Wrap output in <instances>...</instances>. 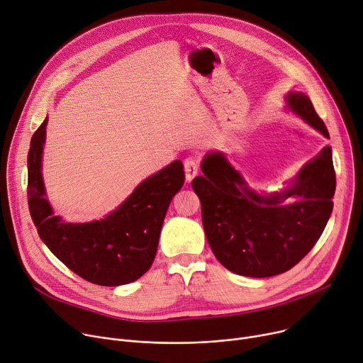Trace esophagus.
<instances>
[{"label": "esophagus", "instance_id": "1", "mask_svg": "<svg viewBox=\"0 0 363 363\" xmlns=\"http://www.w3.org/2000/svg\"><path fill=\"white\" fill-rule=\"evenodd\" d=\"M184 173H186V180L191 182L199 173V160L196 157H187L184 160Z\"/></svg>", "mask_w": 363, "mask_h": 363}]
</instances>
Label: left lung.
<instances>
[{"label":"left lung","instance_id":"obj_1","mask_svg":"<svg viewBox=\"0 0 363 363\" xmlns=\"http://www.w3.org/2000/svg\"><path fill=\"white\" fill-rule=\"evenodd\" d=\"M285 100L286 108L330 138L308 96L289 91ZM201 170L205 177L194 179L191 187L201 199L206 240L220 264L237 274L269 277L292 269L315 245L333 211L331 147L273 193L253 190L222 152L206 154Z\"/></svg>","mask_w":363,"mask_h":363}]
</instances>
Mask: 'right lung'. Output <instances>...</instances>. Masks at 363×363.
Listing matches in <instances>:
<instances>
[{"label":"right lung","mask_w":363,"mask_h":363,"mask_svg":"<svg viewBox=\"0 0 363 363\" xmlns=\"http://www.w3.org/2000/svg\"><path fill=\"white\" fill-rule=\"evenodd\" d=\"M48 118L33 133L27 155V196L39 237L68 269L101 286L135 282L152 264L162 222L184 183L183 164L173 161L139 183L129 196L99 220L72 224L55 215L42 177Z\"/></svg>","instance_id":"1"}]
</instances>
